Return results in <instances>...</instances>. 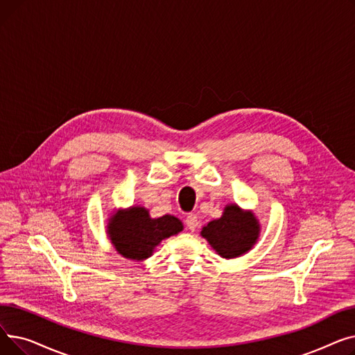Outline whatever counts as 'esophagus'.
Returning <instances> with one entry per match:
<instances>
[{
	"instance_id": "obj_1",
	"label": "esophagus",
	"mask_w": 355,
	"mask_h": 355,
	"mask_svg": "<svg viewBox=\"0 0 355 355\" xmlns=\"http://www.w3.org/2000/svg\"><path fill=\"white\" fill-rule=\"evenodd\" d=\"M185 225H187V227H189L191 232H194V230L198 227L197 214H194V213L187 214V217H185Z\"/></svg>"
}]
</instances>
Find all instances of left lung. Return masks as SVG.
<instances>
[{
  "label": "left lung",
  "instance_id": "1",
  "mask_svg": "<svg viewBox=\"0 0 355 355\" xmlns=\"http://www.w3.org/2000/svg\"><path fill=\"white\" fill-rule=\"evenodd\" d=\"M260 225L252 211L229 204L223 216L201 229V236L225 259H234L249 252L259 239Z\"/></svg>",
  "mask_w": 355,
  "mask_h": 355
}]
</instances>
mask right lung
Returning a JSON list of instances; mask_svg holds the SVG:
<instances>
[{
    "label": "right lung",
    "instance_id": "1",
    "mask_svg": "<svg viewBox=\"0 0 355 355\" xmlns=\"http://www.w3.org/2000/svg\"><path fill=\"white\" fill-rule=\"evenodd\" d=\"M182 230V223L171 214L153 218L145 207L118 210L109 218L107 236L112 245L126 259L144 260L153 254L164 239Z\"/></svg>",
    "mask_w": 355,
    "mask_h": 355
}]
</instances>
